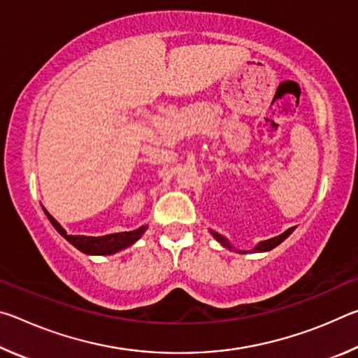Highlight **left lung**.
Wrapping results in <instances>:
<instances>
[{
    "mask_svg": "<svg viewBox=\"0 0 358 358\" xmlns=\"http://www.w3.org/2000/svg\"><path fill=\"white\" fill-rule=\"evenodd\" d=\"M295 230V227H290V229H287L286 232H282L281 235H278V237H273V238H268V240H264V241H259V243L252 248L251 251H241V250H235V248L230 245V241L226 238V237H222L221 234H217V232H215V230H210V234L213 235V238L217 241V243H220L222 248H227V250H230V251H235V252H240V254H246V252H266V251H270V250H273V248H276L278 245L280 243H282L284 240H286L290 234H292Z\"/></svg>",
    "mask_w": 358,
    "mask_h": 358,
    "instance_id": "1",
    "label": "left lung"
}]
</instances>
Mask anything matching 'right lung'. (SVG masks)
<instances>
[{
  "label": "right lung",
  "instance_id": "right-lung-1",
  "mask_svg": "<svg viewBox=\"0 0 358 358\" xmlns=\"http://www.w3.org/2000/svg\"><path fill=\"white\" fill-rule=\"evenodd\" d=\"M44 208V207H42ZM44 213L47 215L48 221L52 226L57 229V232L69 241L72 246H76L78 251H82L88 256H110V254L118 252L124 248L134 245L136 241L142 237L148 226H141L136 230H129V232H118V234H108L101 235V237H87V235H69L62 227L55 217H53L48 211L44 208Z\"/></svg>",
  "mask_w": 358,
  "mask_h": 358
}]
</instances>
